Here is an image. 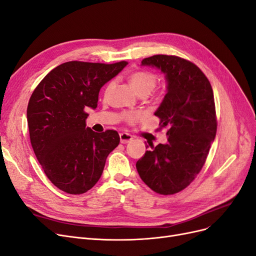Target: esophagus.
I'll list each match as a JSON object with an SVG mask.
<instances>
[{"instance_id": "34e87169", "label": "esophagus", "mask_w": 256, "mask_h": 256, "mask_svg": "<svg viewBox=\"0 0 256 256\" xmlns=\"http://www.w3.org/2000/svg\"><path fill=\"white\" fill-rule=\"evenodd\" d=\"M119 137H120V142L124 143V144H126L128 142H130L132 140V135L128 134V132H120Z\"/></svg>"}]
</instances>
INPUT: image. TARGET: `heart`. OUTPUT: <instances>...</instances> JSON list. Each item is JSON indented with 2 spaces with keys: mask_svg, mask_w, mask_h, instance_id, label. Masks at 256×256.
Listing matches in <instances>:
<instances>
[{
  "mask_svg": "<svg viewBox=\"0 0 256 256\" xmlns=\"http://www.w3.org/2000/svg\"><path fill=\"white\" fill-rule=\"evenodd\" d=\"M130 82L140 96H146L154 90V88L157 84V76L148 71H137L130 74ZM143 117L144 114L140 112V110L126 113L124 115V119L130 122V124H136V122L140 121Z\"/></svg>",
  "mask_w": 256,
  "mask_h": 256,
  "instance_id": "b5f03b06",
  "label": "heart"
}]
</instances>
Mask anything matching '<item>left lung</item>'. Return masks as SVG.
<instances>
[{"label": "left lung", "instance_id": "8db88e82", "mask_svg": "<svg viewBox=\"0 0 256 256\" xmlns=\"http://www.w3.org/2000/svg\"><path fill=\"white\" fill-rule=\"evenodd\" d=\"M142 66L165 74L168 93L154 112L168 126V143L152 146L136 163L142 181L160 194H174L190 185L202 170L216 134L214 91L198 66L174 55H154Z\"/></svg>", "mask_w": 256, "mask_h": 256}]
</instances>
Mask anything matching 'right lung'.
Wrapping results in <instances>:
<instances>
[{"label": "right lung", "instance_id": "obj_1", "mask_svg": "<svg viewBox=\"0 0 256 256\" xmlns=\"http://www.w3.org/2000/svg\"><path fill=\"white\" fill-rule=\"evenodd\" d=\"M128 62H64L33 91L27 108L30 141L48 179L70 194H84L100 179L120 137L113 130L86 128V110L97 108L99 91Z\"/></svg>", "mask_w": 256, "mask_h": 256}]
</instances>
